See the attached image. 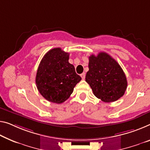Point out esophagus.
Here are the masks:
<instances>
[{
  "label": "esophagus",
  "mask_w": 150,
  "mask_h": 150,
  "mask_svg": "<svg viewBox=\"0 0 150 150\" xmlns=\"http://www.w3.org/2000/svg\"><path fill=\"white\" fill-rule=\"evenodd\" d=\"M80 76H81V78H82V80H84L85 79V76H86V74H85L84 72L82 73V74H80Z\"/></svg>",
  "instance_id": "34e87169"
}]
</instances>
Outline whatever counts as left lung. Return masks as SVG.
<instances>
[{
	"instance_id": "8db88e82",
	"label": "left lung",
	"mask_w": 150,
	"mask_h": 150,
	"mask_svg": "<svg viewBox=\"0 0 150 150\" xmlns=\"http://www.w3.org/2000/svg\"><path fill=\"white\" fill-rule=\"evenodd\" d=\"M86 82L96 97L105 103L114 102L123 96L127 86L126 76L120 65L105 52L89 57Z\"/></svg>"
}]
</instances>
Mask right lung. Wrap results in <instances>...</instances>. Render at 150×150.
Here are the masks:
<instances>
[{
    "label": "right lung",
    "instance_id": "1",
    "mask_svg": "<svg viewBox=\"0 0 150 150\" xmlns=\"http://www.w3.org/2000/svg\"><path fill=\"white\" fill-rule=\"evenodd\" d=\"M68 53L54 48L46 53L37 71L36 86L40 94L50 102L60 104L70 97L81 77L69 63Z\"/></svg>",
    "mask_w": 150,
    "mask_h": 150
}]
</instances>
